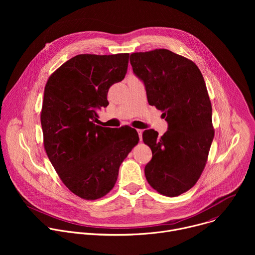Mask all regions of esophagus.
<instances>
[{"label":"esophagus","mask_w":255,"mask_h":255,"mask_svg":"<svg viewBox=\"0 0 255 255\" xmlns=\"http://www.w3.org/2000/svg\"><path fill=\"white\" fill-rule=\"evenodd\" d=\"M137 132H138V135H139V139H140V140H142V132H143V130H141V129H137Z\"/></svg>","instance_id":"1"}]
</instances>
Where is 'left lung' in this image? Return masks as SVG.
<instances>
[{"label": "left lung", "instance_id": "1", "mask_svg": "<svg viewBox=\"0 0 255 255\" xmlns=\"http://www.w3.org/2000/svg\"><path fill=\"white\" fill-rule=\"evenodd\" d=\"M130 63L144 84L149 105L163 112L168 124L161 137L153 129L142 134L152 151L145 176L159 194L179 196L200 178L214 139L212 106L202 72L192 60L167 49L132 53Z\"/></svg>", "mask_w": 255, "mask_h": 255}]
</instances>
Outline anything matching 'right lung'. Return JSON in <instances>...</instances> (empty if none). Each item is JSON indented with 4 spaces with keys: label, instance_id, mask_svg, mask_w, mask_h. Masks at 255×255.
Wrapping results in <instances>:
<instances>
[{
    "label": "right lung",
    "instance_id": "obj_1",
    "mask_svg": "<svg viewBox=\"0 0 255 255\" xmlns=\"http://www.w3.org/2000/svg\"><path fill=\"white\" fill-rule=\"evenodd\" d=\"M129 53L79 54L48 79L41 111L44 148L66 188L85 200H97L116 184L119 167L139 141L131 127L96 125L109 105L110 87L127 72Z\"/></svg>",
    "mask_w": 255,
    "mask_h": 255
}]
</instances>
